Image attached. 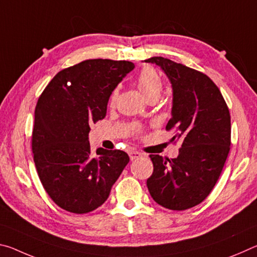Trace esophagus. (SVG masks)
Here are the masks:
<instances>
[{
  "mask_svg": "<svg viewBox=\"0 0 257 257\" xmlns=\"http://www.w3.org/2000/svg\"><path fill=\"white\" fill-rule=\"evenodd\" d=\"M141 156H143V154L141 153V152H137V151L129 152V158H130V160H132V161L136 160L138 158H141Z\"/></svg>",
  "mask_w": 257,
  "mask_h": 257,
  "instance_id": "1",
  "label": "esophagus"
}]
</instances>
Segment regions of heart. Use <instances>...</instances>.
<instances>
[{
	"instance_id": "1",
	"label": "heart",
	"mask_w": 257,
	"mask_h": 257,
	"mask_svg": "<svg viewBox=\"0 0 257 257\" xmlns=\"http://www.w3.org/2000/svg\"><path fill=\"white\" fill-rule=\"evenodd\" d=\"M137 86L146 99L151 97L158 98L163 88V84L160 76L152 68H144L139 72L137 77ZM116 94H118L116 89L113 90L110 97L111 103L115 101Z\"/></svg>"
}]
</instances>
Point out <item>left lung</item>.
<instances>
[{"label":"left lung","instance_id":"obj_1","mask_svg":"<svg viewBox=\"0 0 257 257\" xmlns=\"http://www.w3.org/2000/svg\"><path fill=\"white\" fill-rule=\"evenodd\" d=\"M145 62L162 69L172 87V141H181L176 159L150 155L154 170L147 179L152 198L161 206L184 211L202 203L222 171L230 151L229 108L217 86L206 75L162 56Z\"/></svg>","mask_w":257,"mask_h":257}]
</instances>
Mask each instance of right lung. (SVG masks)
Masks as SVG:
<instances>
[{
	"label": "right lung",
	"instance_id": "add662e5",
	"mask_svg": "<svg viewBox=\"0 0 257 257\" xmlns=\"http://www.w3.org/2000/svg\"><path fill=\"white\" fill-rule=\"evenodd\" d=\"M134 68L129 61H82L56 73L38 98L34 162L46 193L63 210H96L129 162L120 150L92 154L88 134L90 124L105 118L112 92Z\"/></svg>",
	"mask_w": 257,
	"mask_h": 257
}]
</instances>
